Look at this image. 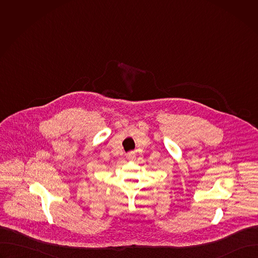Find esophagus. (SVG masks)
I'll use <instances>...</instances> for the list:
<instances>
[{"instance_id": "esophagus-1", "label": "esophagus", "mask_w": 258, "mask_h": 258, "mask_svg": "<svg viewBox=\"0 0 258 258\" xmlns=\"http://www.w3.org/2000/svg\"><path fill=\"white\" fill-rule=\"evenodd\" d=\"M126 158H127L128 160H131V161L135 160V159H136V153H135L134 151L128 152V153H127V155H126Z\"/></svg>"}]
</instances>
